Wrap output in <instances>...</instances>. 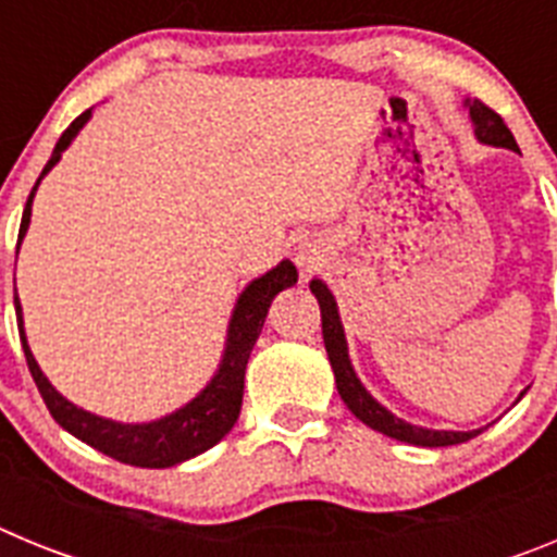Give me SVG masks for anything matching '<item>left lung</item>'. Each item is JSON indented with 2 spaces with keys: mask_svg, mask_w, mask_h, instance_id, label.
<instances>
[{
  "mask_svg": "<svg viewBox=\"0 0 557 557\" xmlns=\"http://www.w3.org/2000/svg\"><path fill=\"white\" fill-rule=\"evenodd\" d=\"M466 108H469L476 141L519 152L513 133H510L508 125L502 122L499 113L491 111L488 106H482L480 100H466ZM309 289H312V295L318 298V304H321L323 343H326V354H329V362H332L337 393L339 398L346 401L348 410H351L362 424L382 432V435L387 437H396V441H401V444L426 446V449L466 444V441H471V437H476L482 430H485V426H480V430H469V432L426 430V426H416L410 424V421H405V418L393 416L385 405H379L376 398L366 391V385L359 382L357 371H354L351 357H348L346 332H343V321H339V309H337V301H334L332 289H329L326 282H321V278H312V282H309ZM524 393L528 391H521V396H524ZM519 398H516V401H519Z\"/></svg>",
  "mask_w": 557,
  "mask_h": 557,
  "instance_id": "left-lung-1",
  "label": "left lung"
}]
</instances>
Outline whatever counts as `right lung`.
I'll list each match as a JSON object with an SVG mask.
<instances>
[{"mask_svg": "<svg viewBox=\"0 0 557 557\" xmlns=\"http://www.w3.org/2000/svg\"><path fill=\"white\" fill-rule=\"evenodd\" d=\"M88 120H91V108L83 111L81 116L61 133L55 150L49 156L47 166H44L36 186L29 191L27 206H24L22 228H18V245H22L24 234H27L29 228V214H33V198H36L38 184H41L44 175L61 161L66 147L75 141V136L86 127ZM295 282H298V270H295V264L289 262V259H282L273 270H268V273H262L259 278H253V282L239 293V298H236L234 312H231L228 321V334H225L223 359H220L214 376L206 382V387L198 396L189 398V401L181 405L178 410L166 412V416L156 418V421H141V424H125V421H111V418L95 416V412L83 410V407L72 405L66 396H61V393L52 387V382L44 376L41 366H38L33 351H29L27 334H24V314L18 293L16 298H13V304H16L18 337H22L27 368L29 373H33V379H36V387L38 393H41L44 405H47V410L52 412V418H55L58 424H61L69 435H75L83 444L95 446L97 451L113 457V460L127 462V466H139V469H170V466H178V462L203 455L206 449L220 444V441L234 430L236 418H239V407H243L245 366H248L250 351H253L259 332H262L270 304H273L275 295L282 293V289L293 287Z\"/></svg>", "mask_w": 557, "mask_h": 557, "instance_id": "right-lung-1", "label": "right lung"}]
</instances>
